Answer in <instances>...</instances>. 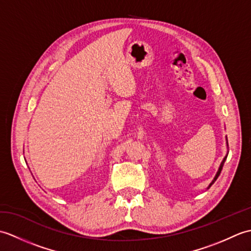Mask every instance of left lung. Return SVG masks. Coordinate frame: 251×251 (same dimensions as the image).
<instances>
[{
	"instance_id": "obj_1",
	"label": "left lung",
	"mask_w": 251,
	"mask_h": 251,
	"mask_svg": "<svg viewBox=\"0 0 251 251\" xmlns=\"http://www.w3.org/2000/svg\"><path fill=\"white\" fill-rule=\"evenodd\" d=\"M226 156L225 157V159H223L222 161V163H221V165H220V167H219V170H218V173H217V175H216V177H215V179L212 180V182L210 183V185L209 186H211L212 184H214V182L215 181L218 179V177H219V175H220V173H221V170H222V167H223V165H225V162H226Z\"/></svg>"
}]
</instances>
